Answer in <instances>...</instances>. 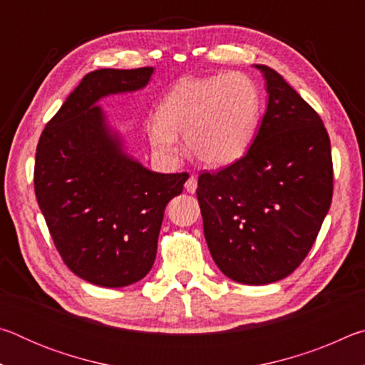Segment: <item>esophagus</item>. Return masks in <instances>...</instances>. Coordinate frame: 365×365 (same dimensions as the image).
I'll use <instances>...</instances> for the list:
<instances>
[{"mask_svg": "<svg viewBox=\"0 0 365 365\" xmlns=\"http://www.w3.org/2000/svg\"><path fill=\"white\" fill-rule=\"evenodd\" d=\"M196 188H197V178L195 175H191L187 180V183H185V190H187L188 193H195Z\"/></svg>", "mask_w": 365, "mask_h": 365, "instance_id": "obj_1", "label": "esophagus"}]
</instances>
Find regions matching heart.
Masks as SVG:
<instances>
[{"label":"heart","mask_w":365,"mask_h":365,"mask_svg":"<svg viewBox=\"0 0 365 365\" xmlns=\"http://www.w3.org/2000/svg\"><path fill=\"white\" fill-rule=\"evenodd\" d=\"M261 109V88L245 73L188 77L172 86L146 130L159 153L177 154V133H183L188 151L200 163L224 168L248 151Z\"/></svg>","instance_id":"b5f03b06"}]
</instances>
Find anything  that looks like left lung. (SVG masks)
Here are the masks:
<instances>
[{
	"label": "left lung",
	"mask_w": 365,
	"mask_h": 365,
	"mask_svg": "<svg viewBox=\"0 0 365 365\" xmlns=\"http://www.w3.org/2000/svg\"><path fill=\"white\" fill-rule=\"evenodd\" d=\"M267 109L248 153L197 177L207 248L217 267L245 285L279 282L316 242L333 195L330 138L320 115L279 72L256 66Z\"/></svg>",
	"instance_id": "left-lung-1"
}]
</instances>
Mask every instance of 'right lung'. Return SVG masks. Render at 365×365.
Masks as SVG:
<instances>
[{"mask_svg":"<svg viewBox=\"0 0 365 365\" xmlns=\"http://www.w3.org/2000/svg\"><path fill=\"white\" fill-rule=\"evenodd\" d=\"M153 71L86 73L36 146L35 195L54 246L93 285L127 287L151 270L164 209L188 178L151 172L128 156L96 106L108 95L143 88Z\"/></svg>","mask_w":365,"mask_h":365,"instance_id":"obj_1","label":"right lung"}]
</instances>
